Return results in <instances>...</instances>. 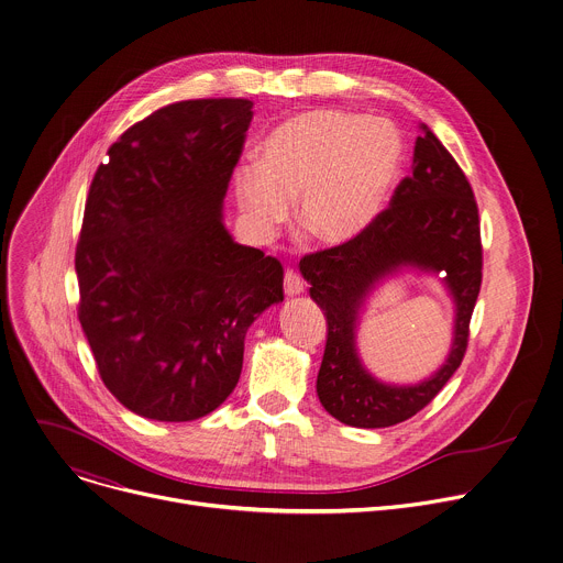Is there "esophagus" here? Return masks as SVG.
<instances>
[{
  "instance_id": "34e87169",
  "label": "esophagus",
  "mask_w": 563,
  "mask_h": 563,
  "mask_svg": "<svg viewBox=\"0 0 563 563\" xmlns=\"http://www.w3.org/2000/svg\"><path fill=\"white\" fill-rule=\"evenodd\" d=\"M305 291V280L298 276V272L287 269L285 272V294L287 296H300Z\"/></svg>"
}]
</instances>
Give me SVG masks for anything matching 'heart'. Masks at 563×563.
<instances>
[{
    "label": "heart",
    "instance_id": "obj_1",
    "mask_svg": "<svg viewBox=\"0 0 563 563\" xmlns=\"http://www.w3.org/2000/svg\"><path fill=\"white\" fill-rule=\"evenodd\" d=\"M404 163L406 140L391 120L313 109L263 140L258 165L235 169L233 194L256 235L272 233L296 200L298 227L341 247L380 216Z\"/></svg>",
    "mask_w": 563,
    "mask_h": 563
}]
</instances>
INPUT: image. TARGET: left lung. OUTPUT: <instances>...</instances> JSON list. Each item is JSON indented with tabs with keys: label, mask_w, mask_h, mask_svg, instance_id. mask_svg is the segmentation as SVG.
<instances>
[{
	"label": "left lung",
	"mask_w": 563,
	"mask_h": 563,
	"mask_svg": "<svg viewBox=\"0 0 563 563\" xmlns=\"http://www.w3.org/2000/svg\"><path fill=\"white\" fill-rule=\"evenodd\" d=\"M419 131L412 176L396 187L389 207L352 243L300 261L309 296L328 318L316 391L323 408L352 428H389L430 404L463 361L481 289L478 209L470 183L428 124ZM404 271L442 274L455 328L449 358L432 377L394 386L362 365L355 339L368 296Z\"/></svg>",
	"instance_id": "1"
}]
</instances>
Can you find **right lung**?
<instances>
[{
	"label": "right lung",
	"instance_id": "right-lung-1",
	"mask_svg": "<svg viewBox=\"0 0 563 563\" xmlns=\"http://www.w3.org/2000/svg\"><path fill=\"white\" fill-rule=\"evenodd\" d=\"M252 107L159 109L122 133L91 183L77 316L104 385L144 419L196 421L222 406L247 330L283 302L280 263L235 243L222 220Z\"/></svg>",
	"mask_w": 563,
	"mask_h": 563
}]
</instances>
